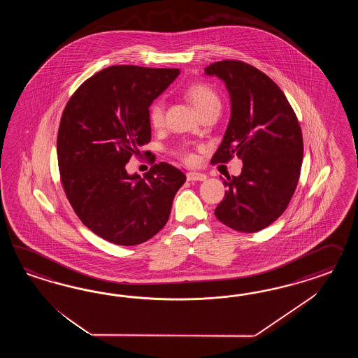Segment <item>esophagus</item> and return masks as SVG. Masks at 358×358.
<instances>
[{
    "mask_svg": "<svg viewBox=\"0 0 358 358\" xmlns=\"http://www.w3.org/2000/svg\"><path fill=\"white\" fill-rule=\"evenodd\" d=\"M186 178H187V181H205L207 176L206 174L199 173V172H187Z\"/></svg>",
    "mask_w": 358,
    "mask_h": 358,
    "instance_id": "1",
    "label": "esophagus"
}]
</instances>
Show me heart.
<instances>
[{
  "instance_id": "1",
  "label": "heart",
  "mask_w": 358,
  "mask_h": 358,
  "mask_svg": "<svg viewBox=\"0 0 358 358\" xmlns=\"http://www.w3.org/2000/svg\"><path fill=\"white\" fill-rule=\"evenodd\" d=\"M184 96L187 101L192 102V105L194 106L198 113H202L203 110L213 108V106H220V99H219L217 92L207 84L198 83V84H193V85L186 87ZM164 120H165V103H164L163 99H157L150 106L148 120H150L152 127L159 129L163 126ZM178 155L186 163L194 162V155L185 148L178 152Z\"/></svg>"
}]
</instances>
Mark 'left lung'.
Wrapping results in <instances>:
<instances>
[{"label":"left lung","instance_id":"8db88e82","mask_svg":"<svg viewBox=\"0 0 358 358\" xmlns=\"http://www.w3.org/2000/svg\"><path fill=\"white\" fill-rule=\"evenodd\" d=\"M226 83L231 120L213 163L243 160L241 174L223 178L228 190L215 217L238 232H257L281 217L301 176L303 138L298 118L280 87L240 60L205 68Z\"/></svg>","mask_w":358,"mask_h":358}]
</instances>
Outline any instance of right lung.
Here are the masks:
<instances>
[{
  "instance_id": "right-lung-1",
  "label": "right lung",
  "mask_w": 358,
  "mask_h": 358,
  "mask_svg": "<svg viewBox=\"0 0 358 358\" xmlns=\"http://www.w3.org/2000/svg\"><path fill=\"white\" fill-rule=\"evenodd\" d=\"M177 68L113 65L84 81L65 105L57 132V163L77 217L99 238L138 245L166 224L186 181L180 169L155 164L141 178L126 164L151 141L148 110Z\"/></svg>"
}]
</instances>
